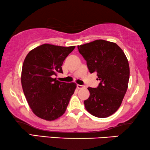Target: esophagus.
<instances>
[{"label": "esophagus", "instance_id": "esophagus-1", "mask_svg": "<svg viewBox=\"0 0 150 150\" xmlns=\"http://www.w3.org/2000/svg\"><path fill=\"white\" fill-rule=\"evenodd\" d=\"M85 86L81 85H77V88L78 89H82V88H84Z\"/></svg>", "mask_w": 150, "mask_h": 150}]
</instances>
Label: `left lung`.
I'll return each mask as SVG.
<instances>
[{
	"instance_id": "1",
	"label": "left lung",
	"mask_w": 150,
	"mask_h": 150,
	"mask_svg": "<svg viewBox=\"0 0 150 150\" xmlns=\"http://www.w3.org/2000/svg\"><path fill=\"white\" fill-rule=\"evenodd\" d=\"M78 49L89 72L97 73L100 81L96 88H88L90 96L84 101L85 108L92 115L107 117L120 108L128 89V59L118 45L106 40H95Z\"/></svg>"
}]
</instances>
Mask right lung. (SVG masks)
I'll list each match as a JSON object with an SVG mask.
<instances>
[{
    "mask_svg": "<svg viewBox=\"0 0 150 150\" xmlns=\"http://www.w3.org/2000/svg\"><path fill=\"white\" fill-rule=\"evenodd\" d=\"M75 46L45 44L30 51L22 69V89L34 114L47 121L57 120L66 110L76 84L57 81L63 63Z\"/></svg>",
    "mask_w": 150,
    "mask_h": 150,
    "instance_id": "obj_1",
    "label": "right lung"
}]
</instances>
